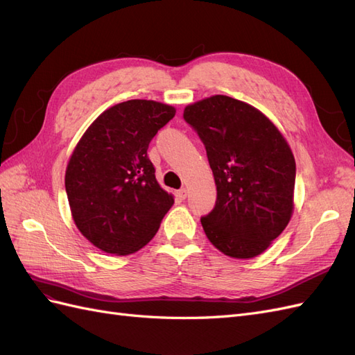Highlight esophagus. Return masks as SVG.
<instances>
[{
    "instance_id": "obj_1",
    "label": "esophagus",
    "mask_w": 355,
    "mask_h": 355,
    "mask_svg": "<svg viewBox=\"0 0 355 355\" xmlns=\"http://www.w3.org/2000/svg\"><path fill=\"white\" fill-rule=\"evenodd\" d=\"M176 196H178V198H179V200H185V198H187V196H188V191H187L185 188H182V189H179V191H178V194H176Z\"/></svg>"
}]
</instances>
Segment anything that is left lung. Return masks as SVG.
I'll return each mask as SVG.
<instances>
[{
  "label": "left lung",
  "mask_w": 355,
  "mask_h": 355,
  "mask_svg": "<svg viewBox=\"0 0 355 355\" xmlns=\"http://www.w3.org/2000/svg\"><path fill=\"white\" fill-rule=\"evenodd\" d=\"M206 146L218 197L201 218L210 243L239 259L261 254L293 211L296 164L282 133L253 106L216 94L187 106Z\"/></svg>",
  "instance_id": "8db88e82"
}]
</instances>
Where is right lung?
Returning a JSON list of instances; mask_svg holds the SVG:
<instances>
[{
  "label": "right lung",
  "mask_w": 355,
  "mask_h": 355,
  "mask_svg": "<svg viewBox=\"0 0 355 355\" xmlns=\"http://www.w3.org/2000/svg\"><path fill=\"white\" fill-rule=\"evenodd\" d=\"M176 111L133 99L101 114L73 149L65 175L77 228L98 249L124 256L157 234L173 197L158 185L148 146Z\"/></svg>",
  "instance_id": "1"
}]
</instances>
